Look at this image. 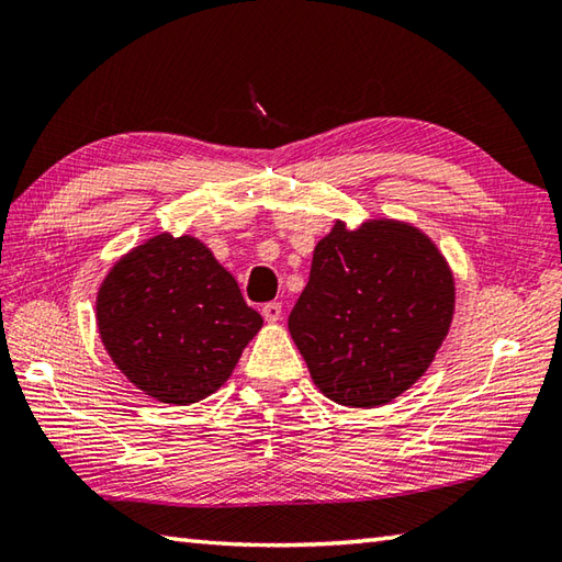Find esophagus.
<instances>
[{"label": "esophagus", "instance_id": "esophagus-1", "mask_svg": "<svg viewBox=\"0 0 562 562\" xmlns=\"http://www.w3.org/2000/svg\"><path fill=\"white\" fill-rule=\"evenodd\" d=\"M262 316H266V322H270V324L280 322V318H282V304L280 302L262 304Z\"/></svg>", "mask_w": 562, "mask_h": 562}]
</instances>
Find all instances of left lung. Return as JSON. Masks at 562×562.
Here are the masks:
<instances>
[{"instance_id":"1","label":"left lung","mask_w":562,"mask_h":562,"mask_svg":"<svg viewBox=\"0 0 562 562\" xmlns=\"http://www.w3.org/2000/svg\"><path fill=\"white\" fill-rule=\"evenodd\" d=\"M453 292L443 256L416 228L336 224L314 250L290 334L328 400L380 406L431 366L453 318Z\"/></svg>"}]
</instances>
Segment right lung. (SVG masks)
Wrapping results in <instances>:
<instances>
[{
	"label": "right lung",
	"mask_w": 562,
	"mask_h": 562,
	"mask_svg": "<svg viewBox=\"0 0 562 562\" xmlns=\"http://www.w3.org/2000/svg\"><path fill=\"white\" fill-rule=\"evenodd\" d=\"M97 324L109 356L138 390L192 404L228 380L262 318L204 244L160 234L106 274Z\"/></svg>",
	"instance_id": "1"
}]
</instances>
